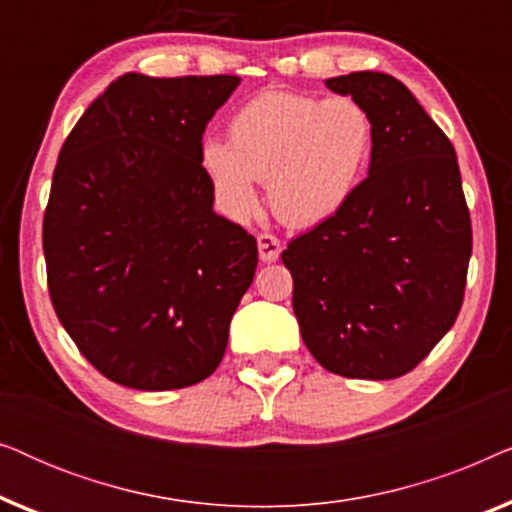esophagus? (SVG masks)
Instances as JSON below:
<instances>
[{"instance_id": "34e87169", "label": "esophagus", "mask_w": 512, "mask_h": 512, "mask_svg": "<svg viewBox=\"0 0 512 512\" xmlns=\"http://www.w3.org/2000/svg\"><path fill=\"white\" fill-rule=\"evenodd\" d=\"M258 254H261V261L265 263L277 261L279 254H282V242H279L275 235L261 233L258 235Z\"/></svg>"}]
</instances>
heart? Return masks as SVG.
Wrapping results in <instances>:
<instances>
[{"label":"heart","mask_w":512,"mask_h":512,"mask_svg":"<svg viewBox=\"0 0 512 512\" xmlns=\"http://www.w3.org/2000/svg\"><path fill=\"white\" fill-rule=\"evenodd\" d=\"M373 146V118L354 97L265 90L230 116L228 142H202L200 165L237 219L256 212V181H268L275 212L291 226H312L347 205Z\"/></svg>","instance_id":"heart-1"}]
</instances>
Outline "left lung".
Instances as JSON below:
<instances>
[{
    "instance_id": "8db88e82",
    "label": "left lung",
    "mask_w": 512,
    "mask_h": 512,
    "mask_svg": "<svg viewBox=\"0 0 512 512\" xmlns=\"http://www.w3.org/2000/svg\"><path fill=\"white\" fill-rule=\"evenodd\" d=\"M368 109V177L338 214L289 242L293 312L310 354L356 380H394L426 359L464 303L473 249L457 153L394 76L326 79Z\"/></svg>"
}]
</instances>
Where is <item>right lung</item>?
Listing matches in <instances>:
<instances>
[{
    "label": "right lung",
    "mask_w": 512,
    "mask_h": 512,
    "mask_svg": "<svg viewBox=\"0 0 512 512\" xmlns=\"http://www.w3.org/2000/svg\"><path fill=\"white\" fill-rule=\"evenodd\" d=\"M240 76L123 74L62 144L44 214L51 303L111 382L209 377L254 282V235L214 212L202 132Z\"/></svg>",
    "instance_id": "add662e5"
}]
</instances>
